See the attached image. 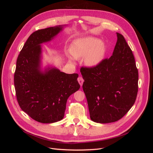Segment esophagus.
Here are the masks:
<instances>
[{
  "instance_id": "34e87169",
  "label": "esophagus",
  "mask_w": 153,
  "mask_h": 153,
  "mask_svg": "<svg viewBox=\"0 0 153 153\" xmlns=\"http://www.w3.org/2000/svg\"><path fill=\"white\" fill-rule=\"evenodd\" d=\"M78 83H79V84H80V86L82 87V85H83V83H84V79H83L82 77L79 76V77L78 78Z\"/></svg>"
}]
</instances>
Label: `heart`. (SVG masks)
Returning a JSON list of instances; mask_svg holds the SVG:
<instances>
[{
	"label": "heart",
	"mask_w": 153,
	"mask_h": 153,
	"mask_svg": "<svg viewBox=\"0 0 153 153\" xmlns=\"http://www.w3.org/2000/svg\"><path fill=\"white\" fill-rule=\"evenodd\" d=\"M105 52V45L103 42L98 38L88 36L74 41L70 50H66L65 53L71 63H75L77 59L84 57L86 66L94 68L102 62Z\"/></svg>",
	"instance_id": "heart-1"
}]
</instances>
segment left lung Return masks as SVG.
I'll return each mask as SVG.
<instances>
[{"mask_svg":"<svg viewBox=\"0 0 153 153\" xmlns=\"http://www.w3.org/2000/svg\"><path fill=\"white\" fill-rule=\"evenodd\" d=\"M112 56L96 67L80 69L90 117L95 123L118 121L136 100L138 73L135 58L124 36L118 32Z\"/></svg>","mask_w":153,"mask_h":153,"instance_id":"obj_1","label":"left lung"}]
</instances>
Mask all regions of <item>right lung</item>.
<instances>
[{"label":"right lung","mask_w":153,"mask_h":153,"mask_svg":"<svg viewBox=\"0 0 153 153\" xmlns=\"http://www.w3.org/2000/svg\"><path fill=\"white\" fill-rule=\"evenodd\" d=\"M66 25L36 30L27 39L16 61L14 76L22 110L35 121L53 123L64 116L69 96L80 89L77 73L66 74L53 66H41V44L49 42Z\"/></svg>","instance_id":"1"}]
</instances>
